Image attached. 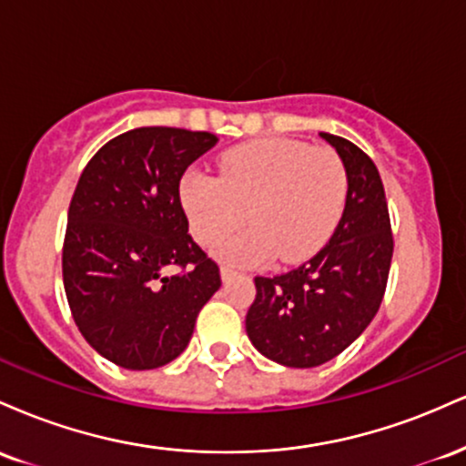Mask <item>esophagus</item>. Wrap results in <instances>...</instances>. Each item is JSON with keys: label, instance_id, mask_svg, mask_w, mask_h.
Here are the masks:
<instances>
[{"label": "esophagus", "instance_id": "esophagus-1", "mask_svg": "<svg viewBox=\"0 0 466 466\" xmlns=\"http://www.w3.org/2000/svg\"><path fill=\"white\" fill-rule=\"evenodd\" d=\"M234 276H238L237 269H232V267H228V265L221 267V278H223V280H232Z\"/></svg>", "mask_w": 466, "mask_h": 466}]
</instances>
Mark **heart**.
Returning a JSON list of instances; mask_svg holds the SVG:
<instances>
[{
  "instance_id": "heart-1",
  "label": "heart",
  "mask_w": 466,
  "mask_h": 466,
  "mask_svg": "<svg viewBox=\"0 0 466 466\" xmlns=\"http://www.w3.org/2000/svg\"><path fill=\"white\" fill-rule=\"evenodd\" d=\"M218 177L190 170L179 199L197 243H218L217 256L237 265L265 263L276 254L296 263L315 254L344 215L349 173L333 148L267 137L240 144L221 157Z\"/></svg>"
}]
</instances>
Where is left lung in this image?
<instances>
[{"instance_id": "left-lung-1", "label": "left lung", "mask_w": 466, "mask_h": 466, "mask_svg": "<svg viewBox=\"0 0 466 466\" xmlns=\"http://www.w3.org/2000/svg\"><path fill=\"white\" fill-rule=\"evenodd\" d=\"M349 173L333 237L311 260L280 276H256L245 329L256 350L289 368H315L346 350L372 322L386 293L394 238L377 166L360 147L319 133Z\"/></svg>"}]
</instances>
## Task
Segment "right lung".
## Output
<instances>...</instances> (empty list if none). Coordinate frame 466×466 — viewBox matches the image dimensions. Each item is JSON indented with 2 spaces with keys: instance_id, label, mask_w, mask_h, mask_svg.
Segmentation results:
<instances>
[{
  "instance_id": "1",
  "label": "right lung",
  "mask_w": 466,
  "mask_h": 466,
  "mask_svg": "<svg viewBox=\"0 0 466 466\" xmlns=\"http://www.w3.org/2000/svg\"><path fill=\"white\" fill-rule=\"evenodd\" d=\"M217 142L208 131L140 127L106 142L80 175L63 285L80 335L116 366L151 370L179 357L221 287L179 199L181 175Z\"/></svg>"
}]
</instances>
